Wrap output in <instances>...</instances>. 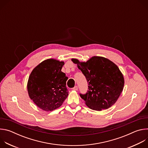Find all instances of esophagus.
<instances>
[{"mask_svg": "<svg viewBox=\"0 0 148 148\" xmlns=\"http://www.w3.org/2000/svg\"><path fill=\"white\" fill-rule=\"evenodd\" d=\"M73 90H75V91H77V90H78V87L76 86H75L74 87H73Z\"/></svg>", "mask_w": 148, "mask_h": 148, "instance_id": "34e87169", "label": "esophagus"}]
</instances>
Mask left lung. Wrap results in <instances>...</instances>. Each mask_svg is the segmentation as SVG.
Returning <instances> with one entry per match:
<instances>
[{
    "label": "left lung",
    "mask_w": 148,
    "mask_h": 148,
    "mask_svg": "<svg viewBox=\"0 0 148 148\" xmlns=\"http://www.w3.org/2000/svg\"><path fill=\"white\" fill-rule=\"evenodd\" d=\"M72 61L86 77L88 90L84 94H79L82 99L91 110L101 111L113 105L121 93L124 79L119 68L110 60L94 56L86 62H81L77 59Z\"/></svg>",
    "instance_id": "left-lung-1"
}]
</instances>
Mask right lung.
I'll use <instances>...</instances> for the list:
<instances>
[{"label": "right lung", "mask_w": 148, "mask_h": 148, "mask_svg": "<svg viewBox=\"0 0 148 148\" xmlns=\"http://www.w3.org/2000/svg\"><path fill=\"white\" fill-rule=\"evenodd\" d=\"M64 62L48 59L31 73L27 83L30 98L40 108L51 111L59 108L67 98L68 77L61 71Z\"/></svg>", "instance_id": "1"}]
</instances>
